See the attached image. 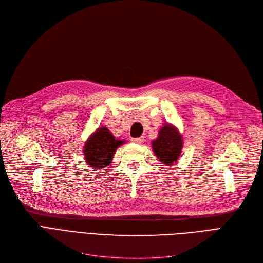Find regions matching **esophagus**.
Segmentation results:
<instances>
[{"instance_id":"obj_1","label":"esophagus","mask_w":263,"mask_h":263,"mask_svg":"<svg viewBox=\"0 0 263 263\" xmlns=\"http://www.w3.org/2000/svg\"><path fill=\"white\" fill-rule=\"evenodd\" d=\"M131 142L135 143V144H142L144 142V137L141 136V137H134V139L131 140Z\"/></svg>"}]
</instances>
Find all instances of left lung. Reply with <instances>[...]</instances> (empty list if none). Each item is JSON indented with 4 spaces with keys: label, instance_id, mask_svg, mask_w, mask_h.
Segmentation results:
<instances>
[{
    "label": "left lung",
    "instance_id": "8db88e82",
    "mask_svg": "<svg viewBox=\"0 0 263 263\" xmlns=\"http://www.w3.org/2000/svg\"><path fill=\"white\" fill-rule=\"evenodd\" d=\"M154 153L158 159L166 165H173L179 159L183 147L182 136L173 124L166 123L159 131V135L151 143Z\"/></svg>",
    "mask_w": 263,
    "mask_h": 263
}]
</instances>
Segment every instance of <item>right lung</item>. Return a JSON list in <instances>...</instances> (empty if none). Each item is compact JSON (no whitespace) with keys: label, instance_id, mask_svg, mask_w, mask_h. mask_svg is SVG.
Wrapping results in <instances>:
<instances>
[{"label":"right lung","instance_id":"add662e5","mask_svg":"<svg viewBox=\"0 0 263 263\" xmlns=\"http://www.w3.org/2000/svg\"><path fill=\"white\" fill-rule=\"evenodd\" d=\"M124 144L119 141L106 127L97 129L86 141L83 149L84 159L89 167L100 171L112 163L116 149Z\"/></svg>","mask_w":263,"mask_h":263}]
</instances>
